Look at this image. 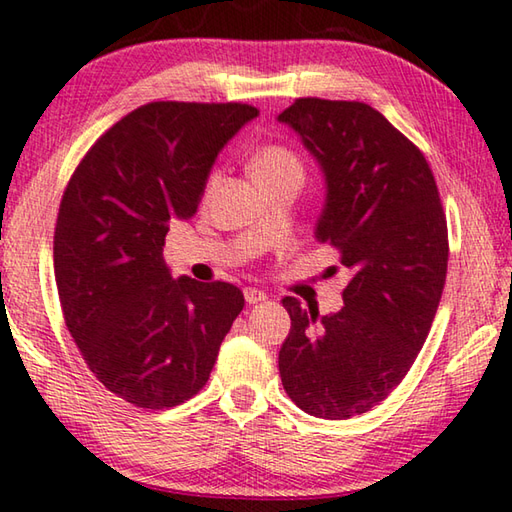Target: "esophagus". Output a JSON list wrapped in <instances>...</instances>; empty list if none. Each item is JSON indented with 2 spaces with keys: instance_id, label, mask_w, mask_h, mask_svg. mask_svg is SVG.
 Returning <instances> with one entry per match:
<instances>
[{
  "instance_id": "obj_1",
  "label": "esophagus",
  "mask_w": 512,
  "mask_h": 512,
  "mask_svg": "<svg viewBox=\"0 0 512 512\" xmlns=\"http://www.w3.org/2000/svg\"><path fill=\"white\" fill-rule=\"evenodd\" d=\"M244 298H246L248 305H257V302H264L266 300V293L255 289V287H246L244 289Z\"/></svg>"
}]
</instances>
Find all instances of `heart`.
I'll use <instances>...</instances> for the list:
<instances>
[{
    "instance_id": "b5f03b06",
    "label": "heart",
    "mask_w": 512,
    "mask_h": 512,
    "mask_svg": "<svg viewBox=\"0 0 512 512\" xmlns=\"http://www.w3.org/2000/svg\"><path fill=\"white\" fill-rule=\"evenodd\" d=\"M289 169H302L300 160L284 146H264L259 149L253 158V176L255 180H262L268 176H275V173L289 171ZM216 176L212 178V183Z\"/></svg>"
}]
</instances>
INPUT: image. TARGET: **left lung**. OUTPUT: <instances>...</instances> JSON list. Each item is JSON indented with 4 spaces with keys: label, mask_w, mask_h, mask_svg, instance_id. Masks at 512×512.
I'll return each instance as SVG.
<instances>
[{
    "label": "left lung",
    "mask_w": 512,
    "mask_h": 512,
    "mask_svg": "<svg viewBox=\"0 0 512 512\" xmlns=\"http://www.w3.org/2000/svg\"><path fill=\"white\" fill-rule=\"evenodd\" d=\"M277 121L323 171L316 239L352 273L336 314L282 300V386L305 413L348 420L386 400L422 350L447 277L445 212L418 146L368 103L296 99Z\"/></svg>",
    "instance_id": "obj_1"
}]
</instances>
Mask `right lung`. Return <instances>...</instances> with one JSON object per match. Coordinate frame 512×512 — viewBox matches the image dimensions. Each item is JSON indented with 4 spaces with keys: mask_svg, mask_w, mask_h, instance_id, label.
<instances>
[{
    "mask_svg": "<svg viewBox=\"0 0 512 512\" xmlns=\"http://www.w3.org/2000/svg\"><path fill=\"white\" fill-rule=\"evenodd\" d=\"M257 115L248 103H146L94 142L65 187L54 235L65 325L92 375L140 409L201 391L244 309L235 284L171 277L162 246Z\"/></svg>",
    "mask_w": 512,
    "mask_h": 512,
    "instance_id": "1",
    "label": "right lung"
}]
</instances>
